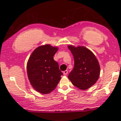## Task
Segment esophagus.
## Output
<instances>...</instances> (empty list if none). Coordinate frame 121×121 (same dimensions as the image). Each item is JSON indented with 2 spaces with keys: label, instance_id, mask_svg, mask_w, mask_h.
Returning a JSON list of instances; mask_svg holds the SVG:
<instances>
[{
  "label": "esophagus",
  "instance_id": "esophagus-1",
  "mask_svg": "<svg viewBox=\"0 0 121 121\" xmlns=\"http://www.w3.org/2000/svg\"><path fill=\"white\" fill-rule=\"evenodd\" d=\"M63 74H64V75H65V76H66L68 74V71H67V70H66V71H64L63 72Z\"/></svg>",
  "mask_w": 121,
  "mask_h": 121
}]
</instances>
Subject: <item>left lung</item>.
I'll list each match as a JSON object with an SVG mask.
<instances>
[{
  "label": "left lung",
  "mask_w": 121,
  "mask_h": 121,
  "mask_svg": "<svg viewBox=\"0 0 121 121\" xmlns=\"http://www.w3.org/2000/svg\"><path fill=\"white\" fill-rule=\"evenodd\" d=\"M74 58V67L68 75L73 85L82 90H87L98 80L100 66L95 56L84 46H68Z\"/></svg>",
  "instance_id": "8db88e82"
}]
</instances>
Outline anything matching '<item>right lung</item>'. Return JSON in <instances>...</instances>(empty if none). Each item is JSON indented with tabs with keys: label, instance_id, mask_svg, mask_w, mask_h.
Listing matches in <instances>:
<instances>
[{
	"label": "right lung",
	"instance_id": "add662e5",
	"mask_svg": "<svg viewBox=\"0 0 121 121\" xmlns=\"http://www.w3.org/2000/svg\"><path fill=\"white\" fill-rule=\"evenodd\" d=\"M57 47L49 45L39 46L33 51L27 64L28 78L33 87L43 94L55 89L63 73L53 56Z\"/></svg>",
	"mask_w": 121,
	"mask_h": 121
}]
</instances>
